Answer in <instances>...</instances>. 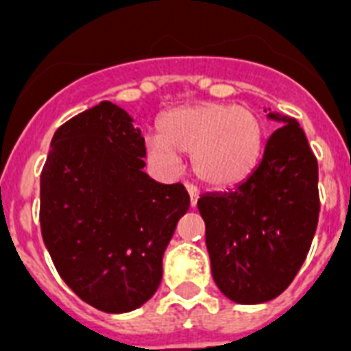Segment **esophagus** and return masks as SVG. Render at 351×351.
I'll return each mask as SVG.
<instances>
[{
    "label": "esophagus",
    "instance_id": "34e87169",
    "mask_svg": "<svg viewBox=\"0 0 351 351\" xmlns=\"http://www.w3.org/2000/svg\"><path fill=\"white\" fill-rule=\"evenodd\" d=\"M187 193H189V200H191V208H195L198 202V197H200V193H198L197 187L187 186Z\"/></svg>",
    "mask_w": 351,
    "mask_h": 351
}]
</instances>
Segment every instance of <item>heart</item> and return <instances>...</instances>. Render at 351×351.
I'll return each mask as SVG.
<instances>
[{
  "mask_svg": "<svg viewBox=\"0 0 351 351\" xmlns=\"http://www.w3.org/2000/svg\"><path fill=\"white\" fill-rule=\"evenodd\" d=\"M262 143V121L250 107L197 104L165 112L160 134L147 138V154L167 171L178 169L180 153L191 154L204 184L233 187L255 171Z\"/></svg>",
  "mask_w": 351,
  "mask_h": 351,
  "instance_id": "obj_1",
  "label": "heart"
}]
</instances>
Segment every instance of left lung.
<instances>
[{"label": "left lung", "mask_w": 351, "mask_h": 351, "mask_svg": "<svg viewBox=\"0 0 351 351\" xmlns=\"http://www.w3.org/2000/svg\"><path fill=\"white\" fill-rule=\"evenodd\" d=\"M267 120L280 127L255 171L233 191L198 198L215 284L237 304H262L282 293L319 222V167L302 127L271 109Z\"/></svg>", "instance_id": "left-lung-1"}]
</instances>
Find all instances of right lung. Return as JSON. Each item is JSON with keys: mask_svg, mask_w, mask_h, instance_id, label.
I'll return each instance as SVG.
<instances>
[{"mask_svg": "<svg viewBox=\"0 0 351 351\" xmlns=\"http://www.w3.org/2000/svg\"><path fill=\"white\" fill-rule=\"evenodd\" d=\"M132 117L101 101L63 123L41 173L43 242L60 277L87 304L127 313L162 282V261L189 209L182 184L143 171L145 140Z\"/></svg>", "mask_w": 351, "mask_h": 351, "instance_id": "add662e5", "label": "right lung"}]
</instances>
